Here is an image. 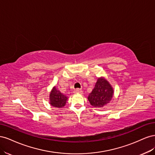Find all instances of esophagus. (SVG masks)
Here are the masks:
<instances>
[{
  "label": "esophagus",
  "mask_w": 155,
  "mask_h": 155,
  "mask_svg": "<svg viewBox=\"0 0 155 155\" xmlns=\"http://www.w3.org/2000/svg\"><path fill=\"white\" fill-rule=\"evenodd\" d=\"M74 93H78V94H82L83 91L81 89H79V88H77L76 90L74 91Z\"/></svg>",
  "instance_id": "esophagus-1"
}]
</instances>
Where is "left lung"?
Here are the masks:
<instances>
[{
	"mask_svg": "<svg viewBox=\"0 0 155 155\" xmlns=\"http://www.w3.org/2000/svg\"><path fill=\"white\" fill-rule=\"evenodd\" d=\"M113 95V89L106 79L99 78L88 100L94 107H103L111 100Z\"/></svg>",
	"mask_w": 155,
	"mask_h": 155,
	"instance_id": "obj_1",
	"label": "left lung"
}]
</instances>
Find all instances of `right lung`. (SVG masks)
I'll return each instance as SVG.
<instances>
[{
	"instance_id": "1",
	"label": "right lung",
	"mask_w": 155,
	"mask_h": 155,
	"mask_svg": "<svg viewBox=\"0 0 155 155\" xmlns=\"http://www.w3.org/2000/svg\"><path fill=\"white\" fill-rule=\"evenodd\" d=\"M50 104L53 107L61 108L64 107L66 104L67 97L62 93H61L55 87L50 94Z\"/></svg>"
}]
</instances>
